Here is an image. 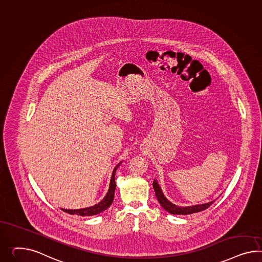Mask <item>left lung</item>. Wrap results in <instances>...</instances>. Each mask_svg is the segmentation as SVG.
<instances>
[{
    "mask_svg": "<svg viewBox=\"0 0 262 262\" xmlns=\"http://www.w3.org/2000/svg\"><path fill=\"white\" fill-rule=\"evenodd\" d=\"M152 186H154V190L156 192V198L159 201L160 205L162 206V208H164L165 211L170 212L171 214H191L194 212H201V211H204L206 209H208L215 201V200H212V201H210L208 203H204V204L181 207V206H177L171 203L170 200H168L166 198L156 179H155Z\"/></svg>",
    "mask_w": 262,
    "mask_h": 262,
    "instance_id": "left-lung-1",
    "label": "left lung"
}]
</instances>
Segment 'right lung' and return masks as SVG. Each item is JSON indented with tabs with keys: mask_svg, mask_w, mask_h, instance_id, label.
Returning <instances> with one entry per match:
<instances>
[{
	"mask_svg": "<svg viewBox=\"0 0 262 262\" xmlns=\"http://www.w3.org/2000/svg\"><path fill=\"white\" fill-rule=\"evenodd\" d=\"M121 163H122V161L118 163L116 165V167L113 169V174L111 177V183H110V187H108V191L106 192L105 198H103L99 203L91 206V207H88V208H83V209H75V210L61 209V210H63L64 212H68L70 214H77L80 216H92V215H95V214H98L100 212H104L113 203V198H114V191L116 189L115 172H116L117 168L120 166Z\"/></svg>",
	"mask_w": 262,
	"mask_h": 262,
	"instance_id": "add662e5",
	"label": "right lung"
}]
</instances>
